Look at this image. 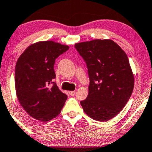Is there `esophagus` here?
Returning a JSON list of instances; mask_svg holds the SVG:
<instances>
[{
  "label": "esophagus",
  "instance_id": "1",
  "mask_svg": "<svg viewBox=\"0 0 152 152\" xmlns=\"http://www.w3.org/2000/svg\"><path fill=\"white\" fill-rule=\"evenodd\" d=\"M75 94H76V91H69V94L70 96H73L75 95Z\"/></svg>",
  "mask_w": 152,
  "mask_h": 152
}]
</instances>
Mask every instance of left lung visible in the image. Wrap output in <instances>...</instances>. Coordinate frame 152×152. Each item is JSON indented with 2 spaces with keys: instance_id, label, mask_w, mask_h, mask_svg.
<instances>
[{
  "instance_id": "left-lung-1",
  "label": "left lung",
  "mask_w": 152,
  "mask_h": 152,
  "mask_svg": "<svg viewBox=\"0 0 152 152\" xmlns=\"http://www.w3.org/2000/svg\"><path fill=\"white\" fill-rule=\"evenodd\" d=\"M75 48L86 62L90 80L81 106L92 119L109 121L123 110L133 91L134 76L127 56L110 39L78 42Z\"/></svg>"
}]
</instances>
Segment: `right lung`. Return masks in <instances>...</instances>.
<instances>
[{
	"instance_id": "1",
	"label": "right lung",
	"mask_w": 152,
	"mask_h": 152,
	"mask_svg": "<svg viewBox=\"0 0 152 152\" xmlns=\"http://www.w3.org/2000/svg\"><path fill=\"white\" fill-rule=\"evenodd\" d=\"M69 46L53 40L29 45L19 56L15 67V88L18 102L29 116L47 122L61 112L67 96L53 82L55 60Z\"/></svg>"
}]
</instances>
